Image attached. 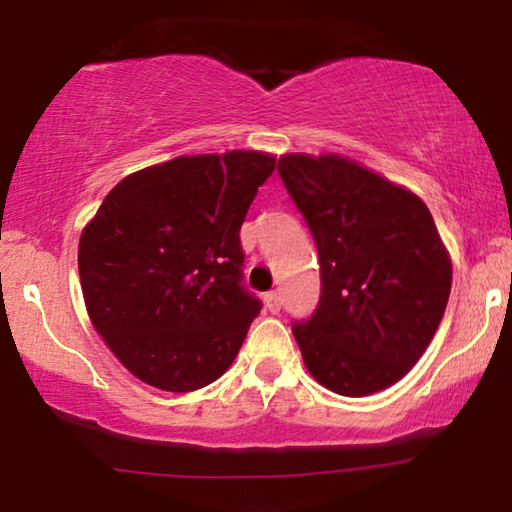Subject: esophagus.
I'll return each mask as SVG.
<instances>
[{
    "label": "esophagus",
    "instance_id": "1",
    "mask_svg": "<svg viewBox=\"0 0 512 512\" xmlns=\"http://www.w3.org/2000/svg\"><path fill=\"white\" fill-rule=\"evenodd\" d=\"M264 304H266V308H269L271 313H278L280 311V294L276 290L266 292L264 294Z\"/></svg>",
    "mask_w": 512,
    "mask_h": 512
}]
</instances>
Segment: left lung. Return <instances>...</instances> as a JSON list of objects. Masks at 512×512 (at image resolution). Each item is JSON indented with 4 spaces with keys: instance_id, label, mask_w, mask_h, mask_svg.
<instances>
[{
    "instance_id": "left-lung-1",
    "label": "left lung",
    "mask_w": 512,
    "mask_h": 512,
    "mask_svg": "<svg viewBox=\"0 0 512 512\" xmlns=\"http://www.w3.org/2000/svg\"><path fill=\"white\" fill-rule=\"evenodd\" d=\"M278 174L311 229L320 301L294 320L306 369L366 397L406 376L448 306L452 264L420 197L338 155H285Z\"/></svg>"
}]
</instances>
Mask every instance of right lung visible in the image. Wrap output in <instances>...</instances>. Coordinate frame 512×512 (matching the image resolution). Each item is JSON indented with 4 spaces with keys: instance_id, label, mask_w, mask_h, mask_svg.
<instances>
[{
    "instance_id": "1",
    "label": "right lung",
    "mask_w": 512,
    "mask_h": 512,
    "mask_svg": "<svg viewBox=\"0 0 512 512\" xmlns=\"http://www.w3.org/2000/svg\"><path fill=\"white\" fill-rule=\"evenodd\" d=\"M276 157H176L106 194L83 229L78 273L90 320L143 383L192 392L239 355L262 301L243 285L241 225Z\"/></svg>"
}]
</instances>
